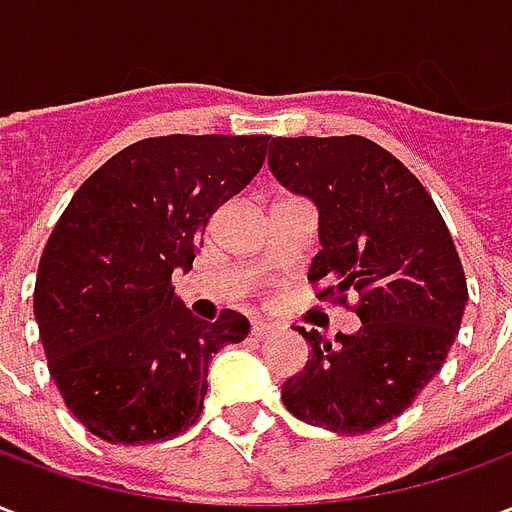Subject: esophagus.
Here are the masks:
<instances>
[{
	"instance_id": "34e87169",
	"label": "esophagus",
	"mask_w": 512,
	"mask_h": 512,
	"mask_svg": "<svg viewBox=\"0 0 512 512\" xmlns=\"http://www.w3.org/2000/svg\"><path fill=\"white\" fill-rule=\"evenodd\" d=\"M268 334H271V326H268V323L263 321L252 323V337H255V340H266Z\"/></svg>"
}]
</instances>
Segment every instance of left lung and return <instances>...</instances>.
I'll list each match as a JSON object with an SVG mask.
<instances>
[{
    "instance_id": "obj_1",
    "label": "left lung",
    "mask_w": 512,
    "mask_h": 512,
    "mask_svg": "<svg viewBox=\"0 0 512 512\" xmlns=\"http://www.w3.org/2000/svg\"><path fill=\"white\" fill-rule=\"evenodd\" d=\"M268 167L318 205L321 252L307 274L318 301L362 321L334 345L301 332L312 354L282 403L307 425L359 436L400 417L444 365L469 299L461 257L425 186L373 139L277 136Z\"/></svg>"
}]
</instances>
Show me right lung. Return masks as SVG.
I'll return each mask as SVG.
<instances>
[{"label": "right lung", "instance_id": "right-lung-1", "mask_svg": "<svg viewBox=\"0 0 512 512\" xmlns=\"http://www.w3.org/2000/svg\"><path fill=\"white\" fill-rule=\"evenodd\" d=\"M271 136L172 134L128 145L73 194L40 255L38 321L65 406L109 444L178 436L202 414L211 356L249 321L191 315L172 285Z\"/></svg>", "mask_w": 512, "mask_h": 512}]
</instances>
